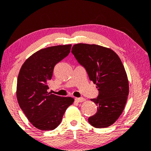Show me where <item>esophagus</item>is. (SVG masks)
Here are the masks:
<instances>
[{"label": "esophagus", "mask_w": 151, "mask_h": 151, "mask_svg": "<svg viewBox=\"0 0 151 151\" xmlns=\"http://www.w3.org/2000/svg\"><path fill=\"white\" fill-rule=\"evenodd\" d=\"M75 101L77 102H83L85 101V99L84 98H76L75 99Z\"/></svg>", "instance_id": "esophagus-1"}]
</instances>
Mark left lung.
<instances>
[{
	"mask_svg": "<svg viewBox=\"0 0 151 151\" xmlns=\"http://www.w3.org/2000/svg\"><path fill=\"white\" fill-rule=\"evenodd\" d=\"M72 52L99 91L97 98L91 99L97 106V112L89 118V123L98 129L111 126L124 111L129 93L121 59L110 48L94 44H76Z\"/></svg>",
	"mask_w": 151,
	"mask_h": 151,
	"instance_id": "obj_1",
	"label": "left lung"
}]
</instances>
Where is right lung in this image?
Returning <instances> with one entry per match:
<instances>
[{"instance_id":"right-lung-1","label":"right lung","mask_w":151,"mask_h":151,"mask_svg":"<svg viewBox=\"0 0 151 151\" xmlns=\"http://www.w3.org/2000/svg\"><path fill=\"white\" fill-rule=\"evenodd\" d=\"M72 45L44 48L29 57L20 68L16 96L20 109L37 129L52 131L60 125L72 97H61L47 91L55 65L70 52Z\"/></svg>"}]
</instances>
